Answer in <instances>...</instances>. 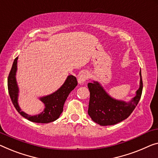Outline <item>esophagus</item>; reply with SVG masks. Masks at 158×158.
I'll use <instances>...</instances> for the list:
<instances>
[{
    "instance_id": "34e87169",
    "label": "esophagus",
    "mask_w": 158,
    "mask_h": 158,
    "mask_svg": "<svg viewBox=\"0 0 158 158\" xmlns=\"http://www.w3.org/2000/svg\"><path fill=\"white\" fill-rule=\"evenodd\" d=\"M90 77V74L88 72H83L79 76L78 78V82L79 84H82L85 82L86 80H88Z\"/></svg>"
}]
</instances>
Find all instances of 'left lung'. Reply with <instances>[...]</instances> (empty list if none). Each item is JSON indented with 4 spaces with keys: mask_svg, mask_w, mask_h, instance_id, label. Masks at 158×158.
Returning <instances> with one entry per match:
<instances>
[{
    "mask_svg": "<svg viewBox=\"0 0 158 158\" xmlns=\"http://www.w3.org/2000/svg\"><path fill=\"white\" fill-rule=\"evenodd\" d=\"M140 87L136 95L128 103L114 99L108 94L98 81L88 84L90 91L88 114L94 122L100 126H111L126 119L135 109L140 99L143 81L140 71Z\"/></svg>",
    "mask_w": 158,
    "mask_h": 158,
    "instance_id": "left-lung-1",
    "label": "left lung"
}]
</instances>
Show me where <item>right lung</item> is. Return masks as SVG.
I'll return each instance as SVG.
<instances>
[{
	"instance_id": "1",
	"label": "right lung",
	"mask_w": 158,
	"mask_h": 158,
	"mask_svg": "<svg viewBox=\"0 0 158 158\" xmlns=\"http://www.w3.org/2000/svg\"><path fill=\"white\" fill-rule=\"evenodd\" d=\"M18 58L16 57L14 60L8 78V93L15 109L23 117L34 123H48L56 121L63 111L65 101L69 94L77 86V78L73 75H69L67 77L64 84L57 91L50 95L40 98L42 102L44 103L45 108L41 114L30 116L20 109L18 103L19 89L15 79Z\"/></svg>"
}]
</instances>
